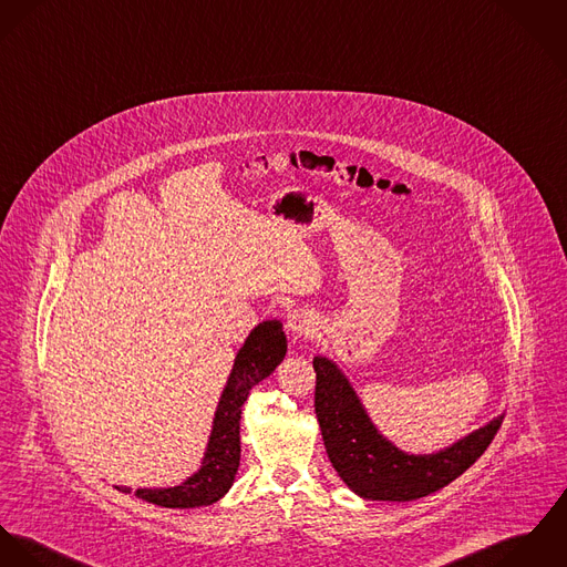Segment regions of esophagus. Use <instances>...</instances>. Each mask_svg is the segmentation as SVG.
<instances>
[{"label":"esophagus","instance_id":"esophagus-1","mask_svg":"<svg viewBox=\"0 0 567 567\" xmlns=\"http://www.w3.org/2000/svg\"><path fill=\"white\" fill-rule=\"evenodd\" d=\"M287 326H289L293 337L309 339V337H315L319 332V319L311 311H296V313L289 315Z\"/></svg>","mask_w":567,"mask_h":567}]
</instances>
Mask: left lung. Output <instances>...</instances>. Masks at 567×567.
I'll return each mask as SVG.
<instances>
[{"mask_svg": "<svg viewBox=\"0 0 567 567\" xmlns=\"http://www.w3.org/2000/svg\"><path fill=\"white\" fill-rule=\"evenodd\" d=\"M315 413L328 458L341 481L365 501L406 503L458 478L496 437L503 415L433 454H411L386 440L352 382L326 357H315Z\"/></svg>", "mask_w": 567, "mask_h": 567, "instance_id": "1", "label": "left lung"}]
</instances>
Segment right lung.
I'll return each instance as SVG.
<instances>
[{"label": "right lung", "mask_w": 567, "mask_h": 567, "mask_svg": "<svg viewBox=\"0 0 567 567\" xmlns=\"http://www.w3.org/2000/svg\"><path fill=\"white\" fill-rule=\"evenodd\" d=\"M285 354L287 337L282 323L278 319L258 323L235 357V365L217 402L199 470L176 487L136 489L134 496L165 508H195L224 498L235 483L241 461V406L254 384L269 377L282 363ZM117 489L130 494V487Z\"/></svg>", "instance_id": "obj_1"}]
</instances>
